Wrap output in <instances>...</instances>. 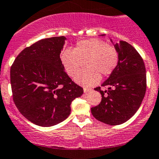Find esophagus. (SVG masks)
<instances>
[{
  "label": "esophagus",
  "instance_id": "1",
  "mask_svg": "<svg viewBox=\"0 0 159 159\" xmlns=\"http://www.w3.org/2000/svg\"><path fill=\"white\" fill-rule=\"evenodd\" d=\"M91 90H92L91 88H88V87H84V93H87V92H88V91H91Z\"/></svg>",
  "mask_w": 159,
  "mask_h": 159
}]
</instances>
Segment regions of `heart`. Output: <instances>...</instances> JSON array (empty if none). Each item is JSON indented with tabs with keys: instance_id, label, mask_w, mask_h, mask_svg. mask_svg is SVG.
Listing matches in <instances>:
<instances>
[{
	"instance_id": "1",
	"label": "heart",
	"mask_w": 159,
	"mask_h": 159,
	"mask_svg": "<svg viewBox=\"0 0 159 159\" xmlns=\"http://www.w3.org/2000/svg\"><path fill=\"white\" fill-rule=\"evenodd\" d=\"M119 61L118 51L113 46L97 39L80 41L71 50L61 54V62L69 76L80 72L83 64L87 68L75 77V81L84 85H94L99 82L101 75H110Z\"/></svg>"
}]
</instances>
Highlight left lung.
Returning <instances> with one entry per match:
<instances>
[{
	"instance_id": "obj_1",
	"label": "left lung",
	"mask_w": 159,
	"mask_h": 159,
	"mask_svg": "<svg viewBox=\"0 0 159 159\" xmlns=\"http://www.w3.org/2000/svg\"><path fill=\"white\" fill-rule=\"evenodd\" d=\"M114 47L119 53L118 65L102 84L108 87L107 91H102L100 87L94 88L101 93L102 101L91 108L94 118L110 125L129 120L139 110L147 89L146 68L136 49L125 41L116 43Z\"/></svg>"
}]
</instances>
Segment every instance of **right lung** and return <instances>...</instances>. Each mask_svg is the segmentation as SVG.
<instances>
[{
	"label": "right lung",
	"mask_w": 159,
	"mask_h": 159,
	"mask_svg": "<svg viewBox=\"0 0 159 159\" xmlns=\"http://www.w3.org/2000/svg\"><path fill=\"white\" fill-rule=\"evenodd\" d=\"M66 38L39 40L16 57L10 70L16 106L42 127L57 125L71 113V103L84 93L65 72L60 54Z\"/></svg>",
	"instance_id": "add662e5"
}]
</instances>
